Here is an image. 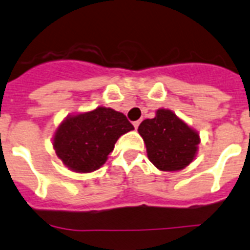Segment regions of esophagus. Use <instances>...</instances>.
<instances>
[{
	"mask_svg": "<svg viewBox=\"0 0 250 250\" xmlns=\"http://www.w3.org/2000/svg\"><path fill=\"white\" fill-rule=\"evenodd\" d=\"M132 125H134V127H135V129H138L139 127V125H140V121H134V123H132Z\"/></svg>",
	"mask_w": 250,
	"mask_h": 250,
	"instance_id": "esophagus-1",
	"label": "esophagus"
}]
</instances>
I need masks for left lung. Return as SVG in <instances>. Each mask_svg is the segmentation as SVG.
<instances>
[{"label": "left lung", "mask_w": 250, "mask_h": 250, "mask_svg": "<svg viewBox=\"0 0 250 250\" xmlns=\"http://www.w3.org/2000/svg\"><path fill=\"white\" fill-rule=\"evenodd\" d=\"M138 131L146 146L147 159L161 171L183 170L196 158L199 132L171 110H156L155 118L143 121Z\"/></svg>", "instance_id": "1"}]
</instances>
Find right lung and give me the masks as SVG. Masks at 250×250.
I'll return each mask as SVG.
<instances>
[{
	"mask_svg": "<svg viewBox=\"0 0 250 250\" xmlns=\"http://www.w3.org/2000/svg\"><path fill=\"white\" fill-rule=\"evenodd\" d=\"M134 130L123 112L99 106L91 111L68 115L52 138L56 155L75 173H92L106 163L121 135Z\"/></svg>",
	"mask_w": 250,
	"mask_h": 250,
	"instance_id": "1",
	"label": "right lung"
}]
</instances>
